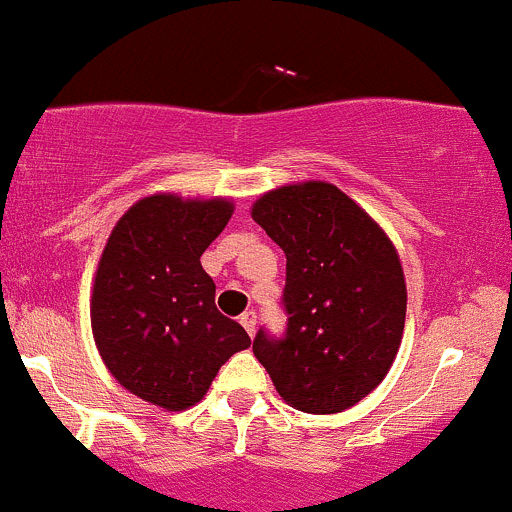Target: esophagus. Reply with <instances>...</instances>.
I'll use <instances>...</instances> for the list:
<instances>
[{
	"label": "esophagus",
	"instance_id": "1",
	"mask_svg": "<svg viewBox=\"0 0 512 512\" xmlns=\"http://www.w3.org/2000/svg\"><path fill=\"white\" fill-rule=\"evenodd\" d=\"M239 323L244 325L246 333L254 335L256 333V313H254V310H246V313L239 318Z\"/></svg>",
	"mask_w": 512,
	"mask_h": 512
}]
</instances>
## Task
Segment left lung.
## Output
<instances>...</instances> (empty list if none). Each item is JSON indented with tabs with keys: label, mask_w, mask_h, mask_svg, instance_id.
<instances>
[{
	"label": "left lung",
	"mask_w": 512,
	"mask_h": 512,
	"mask_svg": "<svg viewBox=\"0 0 512 512\" xmlns=\"http://www.w3.org/2000/svg\"><path fill=\"white\" fill-rule=\"evenodd\" d=\"M251 217L286 254L288 328L283 337L258 330L256 360L300 412L355 407L402 345L407 283L397 249L360 204L315 179L271 189Z\"/></svg>",
	"instance_id": "obj_1"
}]
</instances>
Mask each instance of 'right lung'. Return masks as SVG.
<instances>
[{
  "instance_id": "1",
  "label": "right lung",
  "mask_w": 512,
  "mask_h": 512,
  "mask_svg": "<svg viewBox=\"0 0 512 512\" xmlns=\"http://www.w3.org/2000/svg\"><path fill=\"white\" fill-rule=\"evenodd\" d=\"M231 214L221 197H142L98 261L91 328L100 357L128 392L167 412L202 402L219 367L251 345L217 310V286L199 261Z\"/></svg>"
}]
</instances>
